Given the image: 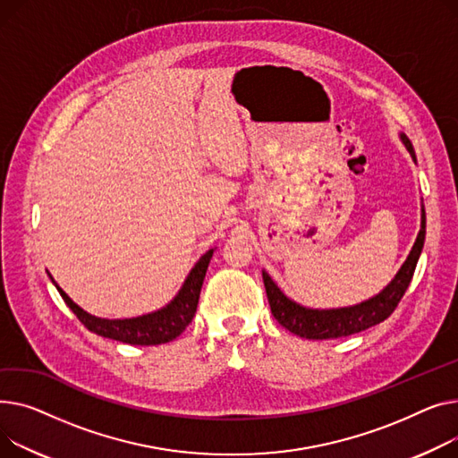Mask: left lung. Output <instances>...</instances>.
Returning a JSON list of instances; mask_svg holds the SVG:
<instances>
[{
  "instance_id": "8db88e82",
  "label": "left lung",
  "mask_w": 458,
  "mask_h": 458,
  "mask_svg": "<svg viewBox=\"0 0 458 458\" xmlns=\"http://www.w3.org/2000/svg\"><path fill=\"white\" fill-rule=\"evenodd\" d=\"M399 139L403 144H405L407 151L411 153L412 160L416 163V153L407 134L399 132ZM423 242H425V208L421 205L420 233L416 236V242L407 260L403 262L395 277L377 295H373V298L352 307H340V309L303 307L298 301L290 300L288 295L277 286V283L270 277V274L262 270L266 295H267V301H270L272 314L284 329L309 340L342 338V336L355 335L377 326L395 310L397 303L403 298V293L407 292L416 270L418 259L423 250Z\"/></svg>"
}]
</instances>
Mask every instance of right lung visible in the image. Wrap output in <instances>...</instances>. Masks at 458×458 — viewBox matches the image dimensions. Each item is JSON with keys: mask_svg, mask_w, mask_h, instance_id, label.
Here are the masks:
<instances>
[{"mask_svg": "<svg viewBox=\"0 0 458 458\" xmlns=\"http://www.w3.org/2000/svg\"><path fill=\"white\" fill-rule=\"evenodd\" d=\"M212 253H214V248L199 257L191 274L186 276L182 286L175 293V298L168 305L142 316H134V318L109 319V318L92 316L90 312L83 310L77 303L72 301L70 295L55 283V279L51 277L49 272L47 276L51 283L59 290L64 303L72 309V312L79 318L81 324H83L89 331L105 338L131 344V345H157V344H166L177 338L196 316L199 292L203 286V279L207 274L208 262L212 259Z\"/></svg>", "mask_w": 458, "mask_h": 458, "instance_id": "obj_1", "label": "right lung"}]
</instances>
